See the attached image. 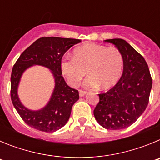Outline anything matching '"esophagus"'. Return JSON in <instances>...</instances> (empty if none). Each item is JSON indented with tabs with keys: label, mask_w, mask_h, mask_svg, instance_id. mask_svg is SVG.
<instances>
[{
	"label": "esophagus",
	"mask_w": 160,
	"mask_h": 160,
	"mask_svg": "<svg viewBox=\"0 0 160 160\" xmlns=\"http://www.w3.org/2000/svg\"><path fill=\"white\" fill-rule=\"evenodd\" d=\"M86 94H87V92L85 90H79V96L80 97H83Z\"/></svg>",
	"instance_id": "esophagus-1"
}]
</instances>
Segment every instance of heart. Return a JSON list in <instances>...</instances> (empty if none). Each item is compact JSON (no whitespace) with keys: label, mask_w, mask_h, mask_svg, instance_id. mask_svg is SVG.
<instances>
[{"label":"heart","mask_w":160,"mask_h":160,"mask_svg":"<svg viewBox=\"0 0 160 160\" xmlns=\"http://www.w3.org/2000/svg\"><path fill=\"white\" fill-rule=\"evenodd\" d=\"M122 66L119 49L92 43L77 47L73 58H65L61 62V70L71 87H77L87 71L89 76L83 86L90 89L113 87L121 76Z\"/></svg>","instance_id":"heart-1"}]
</instances>
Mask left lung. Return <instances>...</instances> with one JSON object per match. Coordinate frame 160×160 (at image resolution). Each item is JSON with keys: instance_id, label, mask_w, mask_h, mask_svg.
<instances>
[{"instance_id": "obj_1", "label": "left lung", "mask_w": 160, "mask_h": 160, "mask_svg": "<svg viewBox=\"0 0 160 160\" xmlns=\"http://www.w3.org/2000/svg\"><path fill=\"white\" fill-rule=\"evenodd\" d=\"M122 53L123 71L114 87L99 94L94 110L97 122L107 130H121L132 125L148 107L152 79L146 61L123 39H107Z\"/></svg>"}]
</instances>
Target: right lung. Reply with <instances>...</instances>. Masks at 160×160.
Returning <instances> with one entry per match:
<instances>
[{
	"label": "right lung",
	"mask_w": 160,
	"mask_h": 160,
	"mask_svg": "<svg viewBox=\"0 0 160 160\" xmlns=\"http://www.w3.org/2000/svg\"><path fill=\"white\" fill-rule=\"evenodd\" d=\"M81 42L79 39L58 37L41 38L21 54L11 74V99L27 125L44 132H54L64 127L70 118L73 105L79 99L78 91L70 87L62 76L61 62L68 49ZM35 64L51 70L55 86L51 99L43 108L32 111L19 101L17 89L23 73Z\"/></svg>",
	"instance_id": "add662e5"
}]
</instances>
